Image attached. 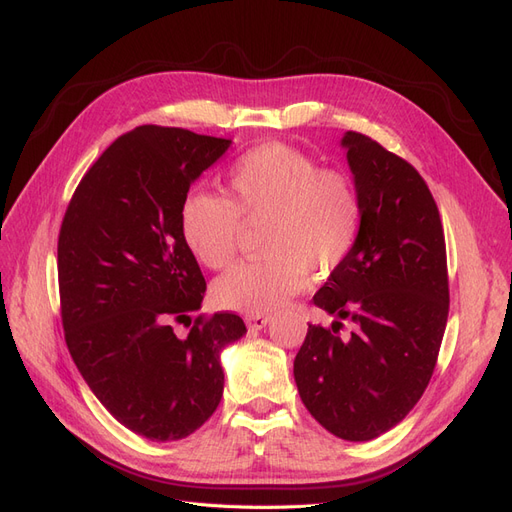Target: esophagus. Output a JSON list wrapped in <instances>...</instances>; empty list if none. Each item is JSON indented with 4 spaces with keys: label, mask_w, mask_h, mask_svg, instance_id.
<instances>
[{
    "label": "esophagus",
    "mask_w": 512,
    "mask_h": 512,
    "mask_svg": "<svg viewBox=\"0 0 512 512\" xmlns=\"http://www.w3.org/2000/svg\"><path fill=\"white\" fill-rule=\"evenodd\" d=\"M270 323V315H249L246 317V325L249 329H263Z\"/></svg>",
    "instance_id": "obj_1"
}]
</instances>
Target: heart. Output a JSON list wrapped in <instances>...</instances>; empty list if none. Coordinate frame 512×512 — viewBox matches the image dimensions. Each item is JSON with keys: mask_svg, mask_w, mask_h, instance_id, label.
<instances>
[{"mask_svg": "<svg viewBox=\"0 0 512 512\" xmlns=\"http://www.w3.org/2000/svg\"><path fill=\"white\" fill-rule=\"evenodd\" d=\"M227 195L191 189L180 204V236L202 266L225 270L238 255L242 227H261L253 263L217 280L221 308L266 315L298 295L312 276H329L355 251L364 202L351 174L298 148L268 142L242 153L227 172Z\"/></svg>", "mask_w": 512, "mask_h": 512, "instance_id": "b5f03b06", "label": "heart"}]
</instances>
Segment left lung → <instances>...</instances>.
<instances>
[{"mask_svg":"<svg viewBox=\"0 0 512 512\" xmlns=\"http://www.w3.org/2000/svg\"><path fill=\"white\" fill-rule=\"evenodd\" d=\"M364 202L355 251L315 293L332 327L308 325L293 376L308 412L344 440H372L412 410L434 374L449 317L447 246L438 206L410 163L346 131ZM349 318V339L337 334Z\"/></svg>","mask_w":512,"mask_h":512,"instance_id":"obj_1","label":"left lung"}]
</instances>
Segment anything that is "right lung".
<instances>
[{"label": "right lung", "instance_id": "obj_1", "mask_svg": "<svg viewBox=\"0 0 512 512\" xmlns=\"http://www.w3.org/2000/svg\"><path fill=\"white\" fill-rule=\"evenodd\" d=\"M227 146L183 127L131 129L82 176L61 221L65 344L95 398L148 440L185 438L217 410L219 353L246 334L234 312L191 317L206 280L178 219L193 180ZM176 324L190 332L176 335Z\"/></svg>", "mask_w": 512, "mask_h": 512}]
</instances>
